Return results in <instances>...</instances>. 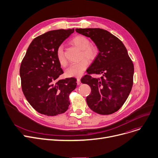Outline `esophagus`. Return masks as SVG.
<instances>
[{
	"label": "esophagus",
	"mask_w": 158,
	"mask_h": 158,
	"mask_svg": "<svg viewBox=\"0 0 158 158\" xmlns=\"http://www.w3.org/2000/svg\"><path fill=\"white\" fill-rule=\"evenodd\" d=\"M77 85H79L81 84V79L79 77L77 78Z\"/></svg>",
	"instance_id": "esophagus-1"
}]
</instances>
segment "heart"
Segmentation results:
<instances>
[{
  "instance_id": "heart-1",
  "label": "heart",
  "mask_w": 158,
  "mask_h": 158,
  "mask_svg": "<svg viewBox=\"0 0 158 158\" xmlns=\"http://www.w3.org/2000/svg\"><path fill=\"white\" fill-rule=\"evenodd\" d=\"M71 42L73 45L82 49L81 58L83 59L71 64L66 70V75L69 77H80L88 67V61L87 60H94L98 54V49L95 45L90 44L89 39L83 36H77L73 38ZM85 57L87 59L86 60ZM56 57L61 66H65L67 64V60L62 46H60L57 48Z\"/></svg>"
}]
</instances>
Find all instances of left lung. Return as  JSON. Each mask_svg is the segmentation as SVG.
<instances>
[{"mask_svg": "<svg viewBox=\"0 0 158 158\" xmlns=\"http://www.w3.org/2000/svg\"><path fill=\"white\" fill-rule=\"evenodd\" d=\"M76 31L92 39L99 51L87 74L81 79V82L92 89L86 97L88 107L100 114L117 112L126 101L133 85L134 64L126 47L117 37L102 29ZM92 74L102 76L94 78Z\"/></svg>", "mask_w": 158, "mask_h": 158, "instance_id": "obj_1", "label": "left lung"}]
</instances>
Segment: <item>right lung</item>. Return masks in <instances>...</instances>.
<instances>
[{"instance_id": "right-lung-1", "label": "right lung", "mask_w": 158, "mask_h": 158, "mask_svg": "<svg viewBox=\"0 0 158 158\" xmlns=\"http://www.w3.org/2000/svg\"><path fill=\"white\" fill-rule=\"evenodd\" d=\"M74 32L59 29L47 32L32 41L22 61V89L30 105L38 113L52 117L64 113L70 105L69 95L77 86L75 77L58 80L63 71L56 51Z\"/></svg>"}]
</instances>
